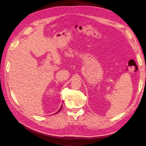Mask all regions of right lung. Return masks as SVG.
<instances>
[{"mask_svg": "<svg viewBox=\"0 0 146 146\" xmlns=\"http://www.w3.org/2000/svg\"><path fill=\"white\" fill-rule=\"evenodd\" d=\"M61 108H62V106H61V108H60V110H58V112H56V113H55V114H56V113H58V112H59V111H60V110H61Z\"/></svg>", "mask_w": 146, "mask_h": 146, "instance_id": "add662e5", "label": "right lung"}]
</instances>
